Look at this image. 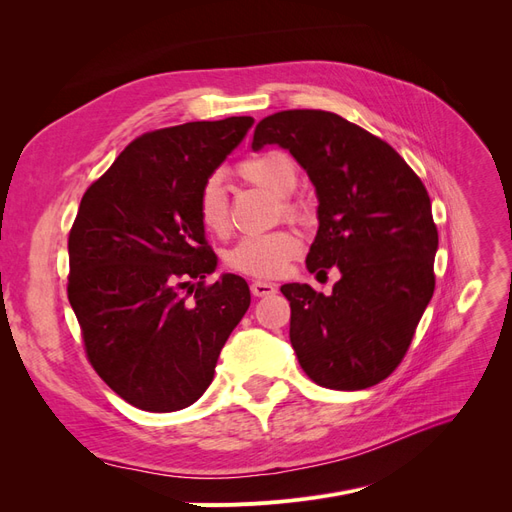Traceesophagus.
<instances>
[{
    "instance_id": "1",
    "label": "esophagus",
    "mask_w": 512,
    "mask_h": 512,
    "mask_svg": "<svg viewBox=\"0 0 512 512\" xmlns=\"http://www.w3.org/2000/svg\"><path fill=\"white\" fill-rule=\"evenodd\" d=\"M250 290H252L254 297H271V294H275V292H277L275 284H271V282H262V280H254V282H252V286H250Z\"/></svg>"
}]
</instances>
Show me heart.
<instances>
[{
	"label": "heart",
	"mask_w": 512,
	"mask_h": 512,
	"mask_svg": "<svg viewBox=\"0 0 512 512\" xmlns=\"http://www.w3.org/2000/svg\"><path fill=\"white\" fill-rule=\"evenodd\" d=\"M237 175L260 190L280 196L282 213L290 220H299L303 207L290 194L297 188V166L286 151L271 149L245 158L237 166ZM198 222L211 235H224L230 226L228 200L222 179L209 177L200 185L196 196ZM301 241L290 230H273L265 235H250L239 239L226 254L228 269L250 277H275L280 275L288 262L299 254Z\"/></svg>",
	"instance_id": "1"
}]
</instances>
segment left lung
Returning a JSON list of instances; mask_svg holds the SVG:
<instances>
[{
	"instance_id": "8db88e82",
	"label": "left lung",
	"mask_w": 512,
	"mask_h": 512,
	"mask_svg": "<svg viewBox=\"0 0 512 512\" xmlns=\"http://www.w3.org/2000/svg\"><path fill=\"white\" fill-rule=\"evenodd\" d=\"M292 153L318 194L309 273L337 267L333 292L284 284L290 344L305 374L335 391H361L404 359L433 297L438 228L423 181L382 138L329 111L262 119L252 149Z\"/></svg>"
}]
</instances>
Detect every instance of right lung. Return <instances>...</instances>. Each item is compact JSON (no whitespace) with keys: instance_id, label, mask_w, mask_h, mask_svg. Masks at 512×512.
<instances>
[{"instance_id":"obj_1","label":"right lung","mask_w":512,"mask_h":512,"mask_svg":"<svg viewBox=\"0 0 512 512\" xmlns=\"http://www.w3.org/2000/svg\"><path fill=\"white\" fill-rule=\"evenodd\" d=\"M252 123L228 117L145 132L83 194L68 237V299L91 367L134 408L192 406L250 307L243 277L205 284L218 256L196 196Z\"/></svg>"}]
</instances>
